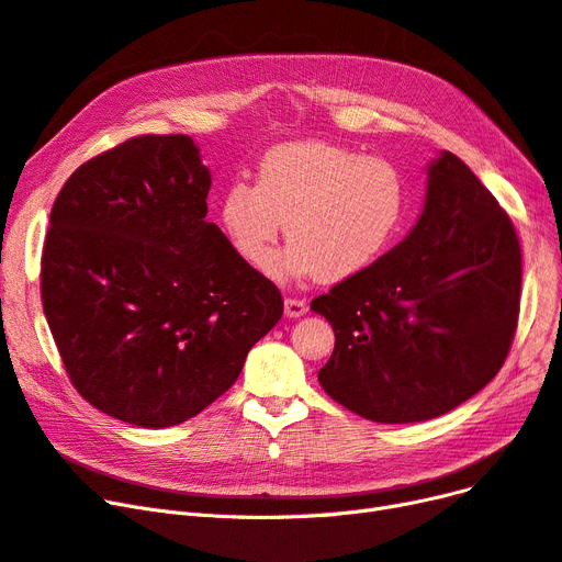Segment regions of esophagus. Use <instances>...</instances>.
<instances>
[{"label": "esophagus", "instance_id": "34e87169", "mask_svg": "<svg viewBox=\"0 0 562 562\" xmlns=\"http://www.w3.org/2000/svg\"><path fill=\"white\" fill-rule=\"evenodd\" d=\"M283 306H285V316H288V318H300V316H304V314L308 312L306 302H304V300H297V297H285Z\"/></svg>", "mask_w": 562, "mask_h": 562}]
</instances>
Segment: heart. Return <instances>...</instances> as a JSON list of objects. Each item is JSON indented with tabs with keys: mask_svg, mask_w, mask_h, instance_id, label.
<instances>
[{
	"mask_svg": "<svg viewBox=\"0 0 562 562\" xmlns=\"http://www.w3.org/2000/svg\"><path fill=\"white\" fill-rule=\"evenodd\" d=\"M409 211V183L383 158L323 142L283 144L258 167V186L232 181L218 221L237 256L262 269L279 235L288 246L267 272L279 281H341L391 248ZM289 223L285 224L284 221Z\"/></svg>",
	"mask_w": 562,
	"mask_h": 562,
	"instance_id": "1",
	"label": "heart"
}]
</instances>
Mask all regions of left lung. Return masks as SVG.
<instances>
[{
  "label": "left lung",
  "instance_id": "left-lung-1",
  "mask_svg": "<svg viewBox=\"0 0 562 562\" xmlns=\"http://www.w3.org/2000/svg\"><path fill=\"white\" fill-rule=\"evenodd\" d=\"M518 302L509 216L465 162L441 150L409 235L312 302L335 330L318 381L367 420L437 418L499 372Z\"/></svg>",
  "mask_w": 562,
  "mask_h": 562
}]
</instances>
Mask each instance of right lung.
<instances>
[{
	"instance_id": "1",
	"label": "right lung",
	"mask_w": 562,
	"mask_h": 562,
	"mask_svg": "<svg viewBox=\"0 0 562 562\" xmlns=\"http://www.w3.org/2000/svg\"><path fill=\"white\" fill-rule=\"evenodd\" d=\"M211 171L186 134H146L76 169L57 195L44 314L94 409L171 428L221 397L283 316L279 288L206 221Z\"/></svg>"
}]
</instances>
